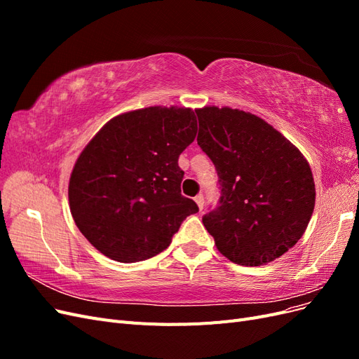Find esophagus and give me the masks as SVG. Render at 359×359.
Masks as SVG:
<instances>
[{"mask_svg":"<svg viewBox=\"0 0 359 359\" xmlns=\"http://www.w3.org/2000/svg\"><path fill=\"white\" fill-rule=\"evenodd\" d=\"M194 202H196L198 203V206H199V210L202 211L203 210V194H198V196L196 198H194Z\"/></svg>","mask_w":359,"mask_h":359,"instance_id":"1","label":"esophagus"}]
</instances>
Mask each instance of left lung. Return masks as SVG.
Instances as JSON below:
<instances>
[{
  "mask_svg": "<svg viewBox=\"0 0 359 359\" xmlns=\"http://www.w3.org/2000/svg\"><path fill=\"white\" fill-rule=\"evenodd\" d=\"M198 145L219 175V206L202 217L219 252L259 266L285 255L314 210L313 173L299 149L262 118L231 107L196 109Z\"/></svg>",
  "mask_w": 359,
  "mask_h": 359,
  "instance_id": "8db88e82",
  "label": "left lung"
}]
</instances>
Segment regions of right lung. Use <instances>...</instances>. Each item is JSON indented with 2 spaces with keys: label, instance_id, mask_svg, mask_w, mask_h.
Returning a JSON list of instances; mask_svg holds the SVG:
<instances>
[{
  "label": "right lung",
  "instance_id": "obj_1",
  "mask_svg": "<svg viewBox=\"0 0 359 359\" xmlns=\"http://www.w3.org/2000/svg\"><path fill=\"white\" fill-rule=\"evenodd\" d=\"M198 133L189 107L151 106L104 124L74 163L73 220L100 253L132 264L166 250L190 214L181 194L180 154Z\"/></svg>",
  "mask_w": 359,
  "mask_h": 359
}]
</instances>
